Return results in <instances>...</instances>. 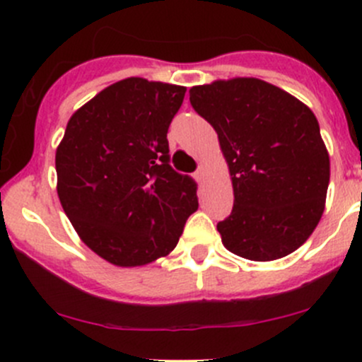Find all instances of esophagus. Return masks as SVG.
<instances>
[{"label": "esophagus", "instance_id": "34e87169", "mask_svg": "<svg viewBox=\"0 0 362 362\" xmlns=\"http://www.w3.org/2000/svg\"><path fill=\"white\" fill-rule=\"evenodd\" d=\"M194 178L199 182V184H202V182H204V168L203 166H199L198 170H196Z\"/></svg>", "mask_w": 362, "mask_h": 362}]
</instances>
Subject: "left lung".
I'll return each mask as SVG.
<instances>
[{"instance_id": "left-lung-1", "label": "left lung", "mask_w": 362, "mask_h": 362, "mask_svg": "<svg viewBox=\"0 0 362 362\" xmlns=\"http://www.w3.org/2000/svg\"><path fill=\"white\" fill-rule=\"evenodd\" d=\"M189 94L217 131L231 171L235 204L217 224L224 247L250 261L289 255L319 224L329 185L313 112L259 78L217 80Z\"/></svg>"}]
</instances>
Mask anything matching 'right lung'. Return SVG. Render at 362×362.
I'll return each instance as SVG.
<instances>
[{
  "label": "right lung",
  "instance_id": "right-lung-1",
  "mask_svg": "<svg viewBox=\"0 0 362 362\" xmlns=\"http://www.w3.org/2000/svg\"><path fill=\"white\" fill-rule=\"evenodd\" d=\"M185 87L113 83L69 119L56 152L57 194L80 238L115 266H141L177 247L198 210V184L170 164L168 127Z\"/></svg>",
  "mask_w": 362,
  "mask_h": 362
}]
</instances>
